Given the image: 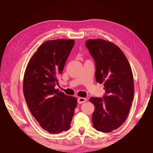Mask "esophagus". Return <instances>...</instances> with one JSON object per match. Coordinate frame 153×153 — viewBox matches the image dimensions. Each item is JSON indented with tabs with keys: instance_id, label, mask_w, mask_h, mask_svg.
Here are the masks:
<instances>
[{
	"instance_id": "1",
	"label": "esophagus",
	"mask_w": 153,
	"mask_h": 153,
	"mask_svg": "<svg viewBox=\"0 0 153 153\" xmlns=\"http://www.w3.org/2000/svg\"><path fill=\"white\" fill-rule=\"evenodd\" d=\"M86 100H87L85 98H78V103L81 104V103H83L85 102Z\"/></svg>"
}]
</instances>
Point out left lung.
<instances>
[{"label":"left lung","instance_id":"1","mask_svg":"<svg viewBox=\"0 0 153 153\" xmlns=\"http://www.w3.org/2000/svg\"><path fill=\"white\" fill-rule=\"evenodd\" d=\"M85 46L96 64V80L104 84L103 98H90L95 106L92 121L99 131L108 133L126 121L134 96L131 68L123 51L108 41L88 39Z\"/></svg>","mask_w":153,"mask_h":153}]
</instances>
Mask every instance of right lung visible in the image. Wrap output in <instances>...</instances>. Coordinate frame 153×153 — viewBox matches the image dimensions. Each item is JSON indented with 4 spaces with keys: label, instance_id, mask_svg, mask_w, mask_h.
Wrapping results in <instances>:
<instances>
[{
    "label": "right lung",
    "instance_id": "obj_1",
    "mask_svg": "<svg viewBox=\"0 0 153 153\" xmlns=\"http://www.w3.org/2000/svg\"><path fill=\"white\" fill-rule=\"evenodd\" d=\"M73 39L47 41L32 55L24 78V94L32 115L41 127L56 134L70 128L77 104L73 96L55 89Z\"/></svg>",
    "mask_w": 153,
    "mask_h": 153
}]
</instances>
